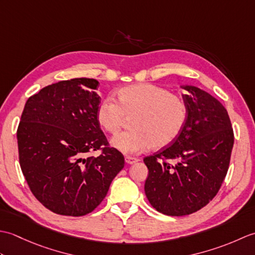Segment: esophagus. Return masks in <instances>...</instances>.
I'll list each match as a JSON object with an SVG mask.
<instances>
[{
	"mask_svg": "<svg viewBox=\"0 0 255 255\" xmlns=\"http://www.w3.org/2000/svg\"><path fill=\"white\" fill-rule=\"evenodd\" d=\"M138 161H139V159H137V158H132V156H125V162H126L127 164H133Z\"/></svg>",
	"mask_w": 255,
	"mask_h": 255,
	"instance_id": "obj_1",
	"label": "esophagus"
}]
</instances>
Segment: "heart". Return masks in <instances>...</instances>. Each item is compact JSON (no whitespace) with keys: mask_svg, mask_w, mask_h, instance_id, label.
<instances>
[{"mask_svg":"<svg viewBox=\"0 0 255 255\" xmlns=\"http://www.w3.org/2000/svg\"><path fill=\"white\" fill-rule=\"evenodd\" d=\"M117 103L103 100L96 110L100 126L108 133H117L126 118L129 127L114 137L113 148L124 154L140 153L152 147L155 150L170 145L180 136L187 118L185 102L169 90L149 83L131 84L117 92Z\"/></svg>","mask_w":255,"mask_h":255,"instance_id":"heart-1","label":"heart"}]
</instances>
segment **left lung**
<instances>
[{"label":"left lung","mask_w":255,"mask_h":255,"mask_svg":"<svg viewBox=\"0 0 255 255\" xmlns=\"http://www.w3.org/2000/svg\"><path fill=\"white\" fill-rule=\"evenodd\" d=\"M185 126L170 147L143 159L149 174L144 193L151 206L167 216L202 209L223 184L234 147L230 118L221 103L197 86L184 85ZM174 160L172 166L166 161Z\"/></svg>","instance_id":"1"}]
</instances>
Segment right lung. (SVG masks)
Segmentation results:
<instances>
[{
	"instance_id": "add662e5",
	"label": "right lung",
	"mask_w": 255,
	"mask_h": 255,
	"mask_svg": "<svg viewBox=\"0 0 255 255\" xmlns=\"http://www.w3.org/2000/svg\"><path fill=\"white\" fill-rule=\"evenodd\" d=\"M99 81L88 78L48 85L27 100L17 129L19 164L34 196L58 215L84 216L105 198L125 165L107 147L96 119ZM103 152L86 158L91 150Z\"/></svg>"
}]
</instances>
